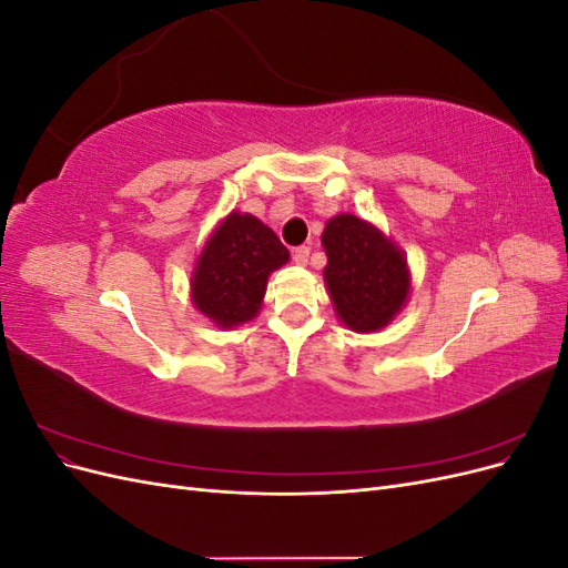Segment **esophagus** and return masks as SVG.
<instances>
[{
    "label": "esophagus",
    "mask_w": 568,
    "mask_h": 568,
    "mask_svg": "<svg viewBox=\"0 0 568 568\" xmlns=\"http://www.w3.org/2000/svg\"><path fill=\"white\" fill-rule=\"evenodd\" d=\"M291 257H294L296 265H305L307 257H311V246H296L291 251Z\"/></svg>",
    "instance_id": "obj_1"
}]
</instances>
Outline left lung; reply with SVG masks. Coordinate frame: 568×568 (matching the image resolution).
Wrapping results in <instances>:
<instances>
[{
    "label": "left lung",
    "instance_id": "obj_1",
    "mask_svg": "<svg viewBox=\"0 0 568 568\" xmlns=\"http://www.w3.org/2000/svg\"><path fill=\"white\" fill-rule=\"evenodd\" d=\"M324 282L336 315L353 332L386 326L407 301L409 272L400 248L355 215L326 222Z\"/></svg>",
    "mask_w": 568,
    "mask_h": 568
}]
</instances>
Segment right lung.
Instances as JSON below:
<instances>
[{
    "mask_svg": "<svg viewBox=\"0 0 568 568\" xmlns=\"http://www.w3.org/2000/svg\"><path fill=\"white\" fill-rule=\"evenodd\" d=\"M286 261V246L267 225L253 215L232 213L199 255L192 298L220 326L248 322L263 303L270 272Z\"/></svg>",
    "mask_w": 568,
    "mask_h": 568,
    "instance_id": "1",
    "label": "right lung"
}]
</instances>
